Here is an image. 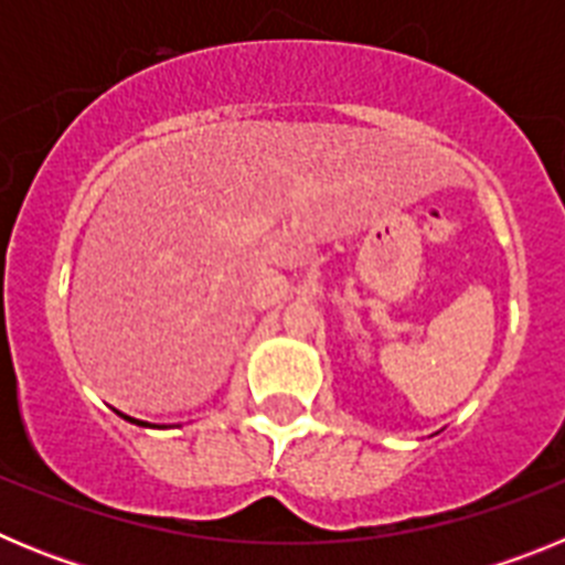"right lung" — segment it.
I'll list each match as a JSON object with an SVG mask.
<instances>
[{
	"mask_svg": "<svg viewBox=\"0 0 565 565\" xmlns=\"http://www.w3.org/2000/svg\"><path fill=\"white\" fill-rule=\"evenodd\" d=\"M127 418V422H135V418H129V416H124ZM135 424H141V427H147V422H135Z\"/></svg>",
	"mask_w": 565,
	"mask_h": 565,
	"instance_id": "add662e5",
	"label": "right lung"
}]
</instances>
